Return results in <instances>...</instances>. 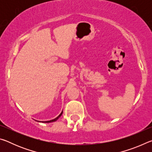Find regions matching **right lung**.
Instances as JSON below:
<instances>
[{
  "label": "right lung",
  "instance_id": "add662e5",
  "mask_svg": "<svg viewBox=\"0 0 152 152\" xmlns=\"http://www.w3.org/2000/svg\"><path fill=\"white\" fill-rule=\"evenodd\" d=\"M62 115V112L61 113V114L59 115V116L57 117V118H56V119H52V120H50V121H43V123H51V122H53V121H56V120H57L59 117H60L61 115Z\"/></svg>",
  "mask_w": 152,
  "mask_h": 152
}]
</instances>
